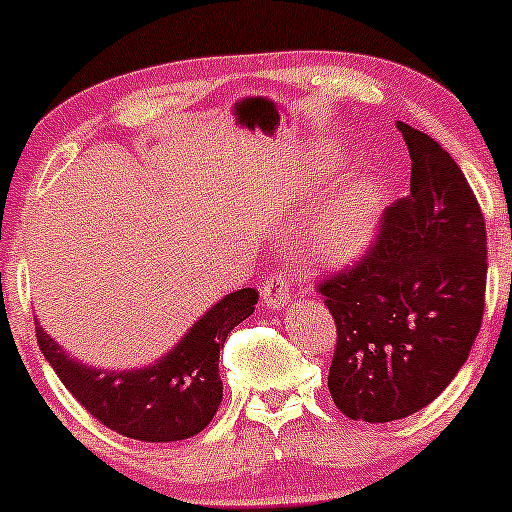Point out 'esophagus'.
I'll return each instance as SVG.
<instances>
[{
    "mask_svg": "<svg viewBox=\"0 0 512 512\" xmlns=\"http://www.w3.org/2000/svg\"><path fill=\"white\" fill-rule=\"evenodd\" d=\"M262 299L270 309H282L287 307V302L292 299V287H289L285 275H270L262 285Z\"/></svg>",
    "mask_w": 512,
    "mask_h": 512,
    "instance_id": "obj_1",
    "label": "esophagus"
}]
</instances>
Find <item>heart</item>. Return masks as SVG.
<instances>
[{"mask_svg": "<svg viewBox=\"0 0 512 512\" xmlns=\"http://www.w3.org/2000/svg\"><path fill=\"white\" fill-rule=\"evenodd\" d=\"M379 188L361 178L344 190L334 213L317 227L312 255L324 265H347L374 242L379 230Z\"/></svg>", "mask_w": 512, "mask_h": 512, "instance_id": "1", "label": "heart"}]
</instances>
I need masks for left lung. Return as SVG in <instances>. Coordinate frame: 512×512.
Masks as SVG:
<instances>
[{
  "instance_id": "8db88e82",
  "label": "left lung",
  "mask_w": 512,
  "mask_h": 512,
  "mask_svg": "<svg viewBox=\"0 0 512 512\" xmlns=\"http://www.w3.org/2000/svg\"><path fill=\"white\" fill-rule=\"evenodd\" d=\"M411 195L379 237L319 282L337 322L329 394L344 416L386 423L431 404L466 364L485 304V220L466 175L431 136L396 121Z\"/></svg>"
}]
</instances>
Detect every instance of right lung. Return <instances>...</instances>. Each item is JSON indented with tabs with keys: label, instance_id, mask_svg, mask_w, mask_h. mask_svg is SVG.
<instances>
[{
	"label": "right lung",
	"instance_id": "add662e5",
	"mask_svg": "<svg viewBox=\"0 0 512 512\" xmlns=\"http://www.w3.org/2000/svg\"><path fill=\"white\" fill-rule=\"evenodd\" d=\"M257 297L252 287L225 294L168 354L143 369L108 371L71 359L39 322L36 342L61 384L103 426L136 441H183L213 421L223 401L220 349L255 312Z\"/></svg>",
	"mask_w": 512,
	"mask_h": 512
}]
</instances>
